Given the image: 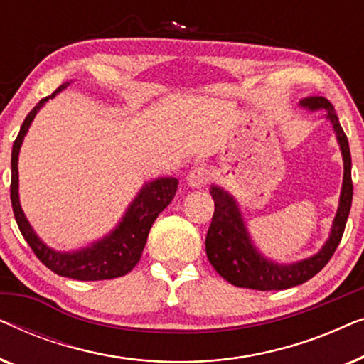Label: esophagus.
<instances>
[{"label":"esophagus","instance_id":"obj_1","mask_svg":"<svg viewBox=\"0 0 364 364\" xmlns=\"http://www.w3.org/2000/svg\"><path fill=\"white\" fill-rule=\"evenodd\" d=\"M208 181H210V172H208L207 168L202 166L193 167L187 176V182L191 183L192 187H203V186H207Z\"/></svg>","mask_w":364,"mask_h":364}]
</instances>
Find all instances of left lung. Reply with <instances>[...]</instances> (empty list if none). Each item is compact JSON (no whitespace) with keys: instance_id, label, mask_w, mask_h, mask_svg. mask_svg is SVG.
<instances>
[{"instance_id":"obj_1","label":"left lung","mask_w":364,"mask_h":364,"mask_svg":"<svg viewBox=\"0 0 364 364\" xmlns=\"http://www.w3.org/2000/svg\"><path fill=\"white\" fill-rule=\"evenodd\" d=\"M303 107L325 109L326 117L333 124L340 144L343 161H345V177H343V191L340 197L335 222H333L330 240L315 257L293 263V265H277L263 258L248 238L247 228L243 225L242 215L233 198L220 187H212V197L215 202V210L205 237V252L208 262L215 268L220 277L232 285L252 290H287V288L301 285L323 270L330 262L333 253L340 245L343 232H345L348 215H350L353 200L351 181V154L348 146V137L343 132L331 102L325 97H306L300 102Z\"/></svg>"}]
</instances>
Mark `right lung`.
Returning <instances> with one entry per match:
<instances>
[{"instance_id": "add662e5", "label": "right lung", "mask_w": 364, "mask_h": 364, "mask_svg": "<svg viewBox=\"0 0 364 364\" xmlns=\"http://www.w3.org/2000/svg\"><path fill=\"white\" fill-rule=\"evenodd\" d=\"M68 84L59 86L51 96L44 97L31 109L24 119L16 141L13 144L11 152V205L14 212V218L19 227V232L31 247L34 255L39 258L43 265H46L49 270L58 273L61 277L73 278V280L82 282H94V280H111L126 275L137 265L142 257V250L146 247L149 230H151L154 220L159 213L172 202L173 196L177 192V178L173 177H162L151 183H146L142 191L139 192L136 200L131 203L126 217L119 223V227L111 235L102 238L101 242L94 243L92 247L82 248L79 252L73 253H59L44 245L39 240L36 233L33 232L26 217L19 205L18 197V154L24 134L28 132V127L36 116L38 109L43 106L48 99L56 96L61 89L66 87Z\"/></svg>"}]
</instances>
